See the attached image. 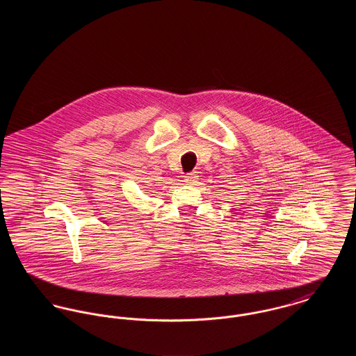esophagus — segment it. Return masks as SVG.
I'll return each mask as SVG.
<instances>
[{"mask_svg": "<svg viewBox=\"0 0 356 356\" xmlns=\"http://www.w3.org/2000/svg\"><path fill=\"white\" fill-rule=\"evenodd\" d=\"M196 172H191V173H186V176H184V181L186 183H193L195 180H196Z\"/></svg>", "mask_w": 356, "mask_h": 356, "instance_id": "34e87169", "label": "esophagus"}]
</instances>
